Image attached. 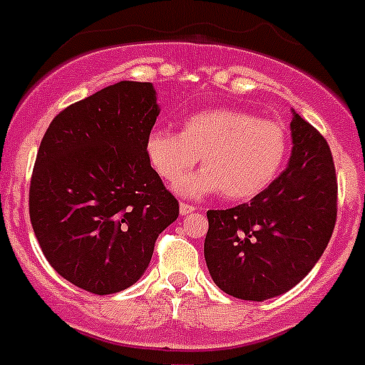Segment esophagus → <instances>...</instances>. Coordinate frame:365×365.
I'll return each instance as SVG.
<instances>
[{
	"label": "esophagus",
	"instance_id": "1",
	"mask_svg": "<svg viewBox=\"0 0 365 365\" xmlns=\"http://www.w3.org/2000/svg\"><path fill=\"white\" fill-rule=\"evenodd\" d=\"M194 210H196V207H192V205L185 203V201H183V203H180V214H182V215L192 214Z\"/></svg>",
	"mask_w": 365,
	"mask_h": 365
}]
</instances>
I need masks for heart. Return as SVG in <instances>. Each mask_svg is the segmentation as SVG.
Returning <instances> with one entry per match:
<instances>
[{"instance_id":"b5f03b06","label":"heart","mask_w":365,"mask_h":365,"mask_svg":"<svg viewBox=\"0 0 365 365\" xmlns=\"http://www.w3.org/2000/svg\"><path fill=\"white\" fill-rule=\"evenodd\" d=\"M153 171L178 183L196 165L201 171L180 192L201 196L221 190L230 201L260 196L280 173L289 150L284 126L237 108H210L182 119L180 133L153 128L144 143Z\"/></svg>"}]
</instances>
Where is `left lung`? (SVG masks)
Here are the masks:
<instances>
[{
	"instance_id": "obj_1",
	"label": "left lung",
	"mask_w": 365,
	"mask_h": 365,
	"mask_svg": "<svg viewBox=\"0 0 365 365\" xmlns=\"http://www.w3.org/2000/svg\"><path fill=\"white\" fill-rule=\"evenodd\" d=\"M289 165L260 196L208 210L205 260L226 294L274 298L303 280L337 221V176L327 139L292 110Z\"/></svg>"
}]
</instances>
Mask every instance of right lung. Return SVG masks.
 <instances>
[{
    "label": "right lung",
    "instance_id": "right-lung-1",
    "mask_svg": "<svg viewBox=\"0 0 365 365\" xmlns=\"http://www.w3.org/2000/svg\"><path fill=\"white\" fill-rule=\"evenodd\" d=\"M148 81H119L63 108L46 130L30 182V219L51 267L93 294L135 284L158 233L180 214L146 157L158 115Z\"/></svg>",
    "mask_w": 365,
    "mask_h": 365
}]
</instances>
